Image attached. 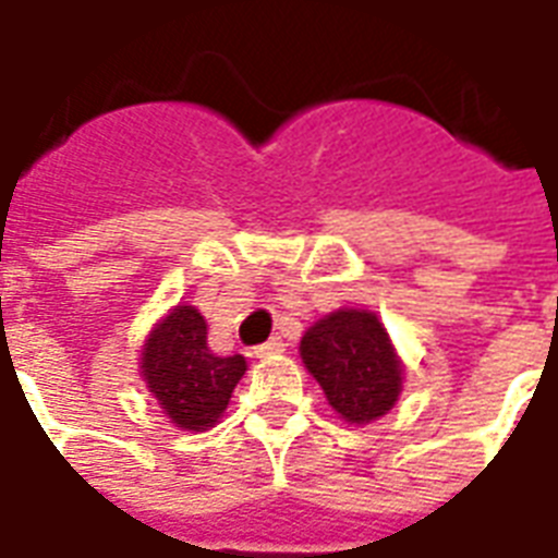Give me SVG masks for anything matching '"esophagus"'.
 <instances>
[{"mask_svg":"<svg viewBox=\"0 0 558 558\" xmlns=\"http://www.w3.org/2000/svg\"><path fill=\"white\" fill-rule=\"evenodd\" d=\"M283 347H287L283 340L271 338V340H266V343H259V347L254 350V355L256 359H271V355H280V352H283Z\"/></svg>","mask_w":558,"mask_h":558,"instance_id":"obj_1","label":"esophagus"}]
</instances>
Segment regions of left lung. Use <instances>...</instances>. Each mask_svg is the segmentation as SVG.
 Returning <instances> with one entry per match:
<instances>
[{"instance_id": "8db88e82", "label": "left lung", "mask_w": 558, "mask_h": 558, "mask_svg": "<svg viewBox=\"0 0 558 558\" xmlns=\"http://www.w3.org/2000/svg\"><path fill=\"white\" fill-rule=\"evenodd\" d=\"M299 355L328 407L355 427L395 410L403 391L407 367L374 311L340 307L316 319L304 331Z\"/></svg>"}]
</instances>
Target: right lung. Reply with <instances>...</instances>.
I'll list each match as a JSON object with an SVG mask.
<instances>
[{
    "label": "right lung",
    "instance_id": "obj_1",
    "mask_svg": "<svg viewBox=\"0 0 558 558\" xmlns=\"http://www.w3.org/2000/svg\"><path fill=\"white\" fill-rule=\"evenodd\" d=\"M206 335V319L194 304H175L155 323L140 350V376L179 430L215 427L247 371L244 355L211 352Z\"/></svg>",
    "mask_w": 558,
    "mask_h": 558
}]
</instances>
